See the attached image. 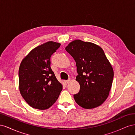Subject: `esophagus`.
Segmentation results:
<instances>
[{
    "mask_svg": "<svg viewBox=\"0 0 135 135\" xmlns=\"http://www.w3.org/2000/svg\"><path fill=\"white\" fill-rule=\"evenodd\" d=\"M69 81H70V80H64V82L65 84H68L69 83Z\"/></svg>",
    "mask_w": 135,
    "mask_h": 135,
    "instance_id": "obj_1",
    "label": "esophagus"
}]
</instances>
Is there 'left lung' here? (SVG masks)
Wrapping results in <instances>:
<instances>
[{"label":"left lung","mask_w":135,"mask_h":135,"mask_svg":"<svg viewBox=\"0 0 135 135\" xmlns=\"http://www.w3.org/2000/svg\"><path fill=\"white\" fill-rule=\"evenodd\" d=\"M76 62L79 92L74 95L78 105L84 109H93L107 99L111 89L114 71L99 46L76 39L65 48Z\"/></svg>","instance_id":"8db88e82"}]
</instances>
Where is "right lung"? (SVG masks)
<instances>
[{
  "instance_id": "add662e5",
  "label": "right lung",
  "mask_w": 135,
  "mask_h": 135,
  "mask_svg": "<svg viewBox=\"0 0 135 135\" xmlns=\"http://www.w3.org/2000/svg\"><path fill=\"white\" fill-rule=\"evenodd\" d=\"M61 44L48 42L35 47L22 60L18 71L20 93L31 107L46 110L58 99L62 85L51 68V56Z\"/></svg>"
}]
</instances>
